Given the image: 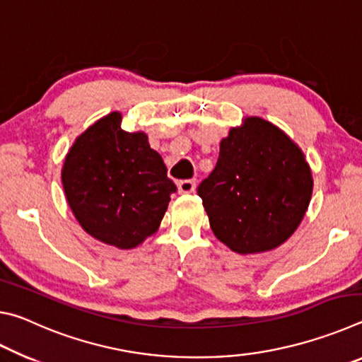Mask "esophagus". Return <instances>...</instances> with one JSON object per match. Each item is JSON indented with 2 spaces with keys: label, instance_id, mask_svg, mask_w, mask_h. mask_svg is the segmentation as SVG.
I'll use <instances>...</instances> for the list:
<instances>
[{
  "label": "esophagus",
  "instance_id": "34e87169",
  "mask_svg": "<svg viewBox=\"0 0 362 362\" xmlns=\"http://www.w3.org/2000/svg\"><path fill=\"white\" fill-rule=\"evenodd\" d=\"M196 189V180L187 179L179 182V192L180 193H193Z\"/></svg>",
  "mask_w": 362,
  "mask_h": 362
}]
</instances>
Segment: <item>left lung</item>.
I'll list each match as a JSON object with an SVG mask.
<instances>
[{"instance_id":"obj_1","label":"left lung","mask_w":362,"mask_h":362,"mask_svg":"<svg viewBox=\"0 0 362 362\" xmlns=\"http://www.w3.org/2000/svg\"><path fill=\"white\" fill-rule=\"evenodd\" d=\"M311 192L302 150L255 116L220 142L216 169L198 187L214 235L238 254L281 246L302 222Z\"/></svg>"}]
</instances>
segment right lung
<instances>
[{"mask_svg":"<svg viewBox=\"0 0 362 362\" xmlns=\"http://www.w3.org/2000/svg\"><path fill=\"white\" fill-rule=\"evenodd\" d=\"M62 183L84 231L119 249L136 247L153 235L177 192L148 137L122 131L118 112L76 139L65 158Z\"/></svg>","mask_w":362,"mask_h":362,"instance_id":"add662e5","label":"right lung"}]
</instances>
